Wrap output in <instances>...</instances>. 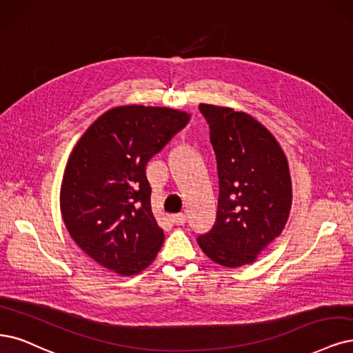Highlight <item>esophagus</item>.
I'll list each match as a JSON object with an SVG mask.
<instances>
[{"label":"esophagus","instance_id":"1","mask_svg":"<svg viewBox=\"0 0 353 353\" xmlns=\"http://www.w3.org/2000/svg\"><path fill=\"white\" fill-rule=\"evenodd\" d=\"M172 221H173V224H176V225H185L186 215L185 214H176V215L172 216Z\"/></svg>","mask_w":353,"mask_h":353}]
</instances>
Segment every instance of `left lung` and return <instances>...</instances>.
I'll use <instances>...</instances> for the list:
<instances>
[{
	"label": "left lung",
	"instance_id": "obj_1",
	"mask_svg": "<svg viewBox=\"0 0 353 353\" xmlns=\"http://www.w3.org/2000/svg\"><path fill=\"white\" fill-rule=\"evenodd\" d=\"M199 109L216 154L219 199L215 225L198 237V244L221 266L252 265L288 223V160L276 138L252 114L205 103Z\"/></svg>",
	"mask_w": 353,
	"mask_h": 353
}]
</instances>
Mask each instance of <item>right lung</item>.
<instances>
[{
	"instance_id": "obj_1",
	"label": "right lung",
	"mask_w": 353,
	"mask_h": 353,
	"mask_svg": "<svg viewBox=\"0 0 353 353\" xmlns=\"http://www.w3.org/2000/svg\"><path fill=\"white\" fill-rule=\"evenodd\" d=\"M189 119L172 108L117 106L75 143L62 176L61 214L75 244L100 266L132 276L154 262L164 232L151 210L145 167Z\"/></svg>"
}]
</instances>
